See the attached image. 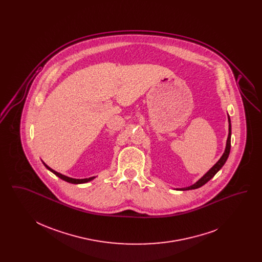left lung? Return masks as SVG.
Masks as SVG:
<instances>
[{
	"label": "left lung",
	"mask_w": 262,
	"mask_h": 262,
	"mask_svg": "<svg viewBox=\"0 0 262 262\" xmlns=\"http://www.w3.org/2000/svg\"><path fill=\"white\" fill-rule=\"evenodd\" d=\"M228 120H229V136H228V139H227V143H226V149L225 152L222 155V157L219 159V161L216 163L211 169L204 174L200 180H199L194 185L190 186V187H184V188H180L179 190H188V189H195V188H199V187H202L203 185H205L208 181H210L212 178L216 174V173L224 166L225 163L227 161L228 157H229V154H230V149H231V120H230V117H228Z\"/></svg>",
	"instance_id": "left-lung-1"
}]
</instances>
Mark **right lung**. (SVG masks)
Wrapping results in <instances>:
<instances>
[{
    "instance_id": "right-lung-1",
    "label": "right lung",
    "mask_w": 262,
    "mask_h": 262,
    "mask_svg": "<svg viewBox=\"0 0 262 262\" xmlns=\"http://www.w3.org/2000/svg\"><path fill=\"white\" fill-rule=\"evenodd\" d=\"M43 164L45 165V167H46L48 170H50L52 173H54L56 176H58L60 179H62V180L68 182V183H72V184H84V183H88V182L93 180V179L95 178V177H91V178H88V179H73V178H69V177H67V176H63V174H60V173L54 171L53 169H51L50 167H48L45 163H43Z\"/></svg>"
}]
</instances>
